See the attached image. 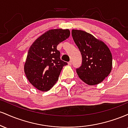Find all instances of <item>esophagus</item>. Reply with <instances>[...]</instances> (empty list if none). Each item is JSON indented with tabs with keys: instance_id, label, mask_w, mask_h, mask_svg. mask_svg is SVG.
<instances>
[{
	"instance_id": "34e87169",
	"label": "esophagus",
	"mask_w": 128,
	"mask_h": 128,
	"mask_svg": "<svg viewBox=\"0 0 128 128\" xmlns=\"http://www.w3.org/2000/svg\"><path fill=\"white\" fill-rule=\"evenodd\" d=\"M68 64L69 66H71L72 65V61H70L69 62H68Z\"/></svg>"
}]
</instances>
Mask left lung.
Returning a JSON list of instances; mask_svg holds the SVG:
<instances>
[{"mask_svg":"<svg viewBox=\"0 0 128 128\" xmlns=\"http://www.w3.org/2000/svg\"><path fill=\"white\" fill-rule=\"evenodd\" d=\"M72 35L82 57V66L76 69L79 78L89 86L102 82L112 70V54L108 47L84 30L72 29Z\"/></svg>","mask_w":128,"mask_h":128,"instance_id":"1","label":"left lung"}]
</instances>
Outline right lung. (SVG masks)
<instances>
[{
	"label": "right lung",
	"mask_w": 128,
	"mask_h": 128,
	"mask_svg": "<svg viewBox=\"0 0 128 128\" xmlns=\"http://www.w3.org/2000/svg\"><path fill=\"white\" fill-rule=\"evenodd\" d=\"M70 34L67 29H51L39 36L30 46L24 71L29 82L38 90L48 92L52 88L63 67L67 65L60 59V52L56 47Z\"/></svg>",
	"instance_id": "right-lung-1"
}]
</instances>
